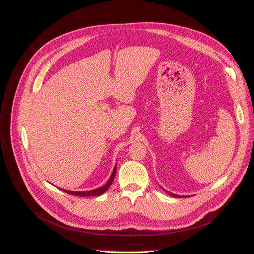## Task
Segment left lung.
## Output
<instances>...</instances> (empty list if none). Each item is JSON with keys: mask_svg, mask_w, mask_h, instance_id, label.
<instances>
[{"mask_svg": "<svg viewBox=\"0 0 254 254\" xmlns=\"http://www.w3.org/2000/svg\"><path fill=\"white\" fill-rule=\"evenodd\" d=\"M165 191H166L169 195H171V196H173V197H189V196H181V195H178V194H175V193H171L170 191H167L166 190H165Z\"/></svg>", "mask_w": 254, "mask_h": 254, "instance_id": "1", "label": "left lung"}]
</instances>
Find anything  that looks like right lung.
Returning <instances> with one entry per match:
<instances>
[{
  "label": "right lung",
  "instance_id": "add662e5",
  "mask_svg": "<svg viewBox=\"0 0 254 254\" xmlns=\"http://www.w3.org/2000/svg\"><path fill=\"white\" fill-rule=\"evenodd\" d=\"M115 173H116V166L114 167L113 169V172L112 174L108 180V182H107L105 185L101 186V188L99 189H96V190H88V191H71V190H63L61 189L63 191L69 193V194H72V195H79V196H95V195H101L103 194L107 190L109 189V186L112 184L113 182V179H114V176H115Z\"/></svg>",
  "mask_w": 254,
  "mask_h": 254
}]
</instances>
